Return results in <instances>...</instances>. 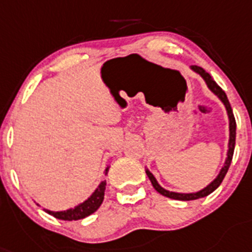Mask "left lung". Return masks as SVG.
I'll use <instances>...</instances> for the list:
<instances>
[{
  "label": "left lung",
  "instance_id": "1",
  "mask_svg": "<svg viewBox=\"0 0 252 252\" xmlns=\"http://www.w3.org/2000/svg\"><path fill=\"white\" fill-rule=\"evenodd\" d=\"M191 69L194 71V73H197L201 75L202 79L205 80V83H206V86H208L209 90H210L211 92L215 94V96H218V98H219V100L223 102L224 106H225V110H227V114H228V119H229V141H228L227 158H225V161H224V165L221 166L220 172H219V174L217 175V178L211 182L210 185H208L205 188H202L201 191L192 192V193H179V192L168 191V189L162 188L161 186L158 185V181H156V178L154 177V174L150 172L149 169H146V174H147V177H149L150 181H151L152 186H154V188H155L158 193L162 194V196H165V197L173 198V200H182V201H189V200H197V198L205 197V196L210 194L211 192H214L215 189H217V188L220 186V183L223 182L224 177H225V174H227L228 169H229L230 162H232V158H233V151H234V145H236V119H234L233 111H232V107H230V103H229V101H228L227 94H225V92L221 90L220 87L215 83V80L211 78L210 74L206 73V71H205L202 67L197 66V65H192Z\"/></svg>",
  "mask_w": 252,
  "mask_h": 252
}]
</instances>
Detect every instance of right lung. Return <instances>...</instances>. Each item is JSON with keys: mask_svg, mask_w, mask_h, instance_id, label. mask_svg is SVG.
<instances>
[{"mask_svg": "<svg viewBox=\"0 0 252 252\" xmlns=\"http://www.w3.org/2000/svg\"><path fill=\"white\" fill-rule=\"evenodd\" d=\"M107 172H109V166L105 170V174H107ZM105 188H106V181H102L100 186L96 188V191L91 194L86 201L77 205L75 208L67 209L64 211H51L46 210V209L44 210L47 211L48 214L54 215L55 218L61 219V220H79V219H83L88 215L94 214V211L100 208L103 201V196H105Z\"/></svg>", "mask_w": 252, "mask_h": 252, "instance_id": "add662e5", "label": "right lung"}]
</instances>
